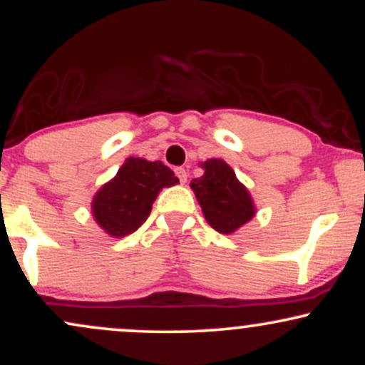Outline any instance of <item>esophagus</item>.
I'll list each match as a JSON object with an SVG mask.
<instances>
[{"instance_id":"obj_1","label":"esophagus","mask_w":365,"mask_h":365,"mask_svg":"<svg viewBox=\"0 0 365 365\" xmlns=\"http://www.w3.org/2000/svg\"><path fill=\"white\" fill-rule=\"evenodd\" d=\"M175 173H177V177L180 178V182H182V183L187 182L188 175H187V170L185 168H177V170H175Z\"/></svg>"}]
</instances>
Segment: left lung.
Here are the masks:
<instances>
[{"label":"left lung","instance_id":"8db88e82","mask_svg":"<svg viewBox=\"0 0 365 365\" xmlns=\"http://www.w3.org/2000/svg\"><path fill=\"white\" fill-rule=\"evenodd\" d=\"M204 175L190 182L204 217L216 232L232 235L255 216V204L247 187L223 159L200 163Z\"/></svg>","mask_w":365,"mask_h":365}]
</instances>
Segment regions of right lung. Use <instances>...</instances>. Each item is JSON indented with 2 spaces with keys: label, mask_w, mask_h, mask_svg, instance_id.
Listing matches in <instances>:
<instances>
[{
  "label": "right lung",
  "mask_w": 365,
  "mask_h": 365,
  "mask_svg": "<svg viewBox=\"0 0 365 365\" xmlns=\"http://www.w3.org/2000/svg\"><path fill=\"white\" fill-rule=\"evenodd\" d=\"M177 183L173 171L161 161L127 158L118 173L96 192L92 217L110 237H127L148 220L159 192Z\"/></svg>",
  "instance_id": "add662e5"
}]
</instances>
